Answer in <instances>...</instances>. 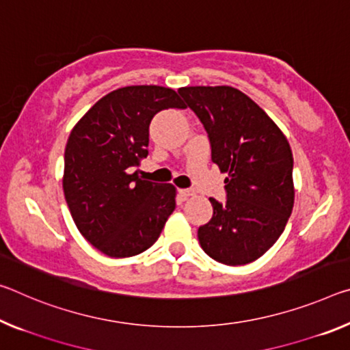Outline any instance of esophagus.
Masks as SVG:
<instances>
[{"label": "esophagus", "instance_id": "esophagus-1", "mask_svg": "<svg viewBox=\"0 0 350 350\" xmlns=\"http://www.w3.org/2000/svg\"><path fill=\"white\" fill-rule=\"evenodd\" d=\"M179 195L184 198V199H188V198L195 196V190H190V188H180Z\"/></svg>", "mask_w": 350, "mask_h": 350}]
</instances>
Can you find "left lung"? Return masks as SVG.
Here are the masks:
<instances>
[{
  "instance_id": "left-lung-1",
  "label": "left lung",
  "mask_w": 350,
  "mask_h": 350,
  "mask_svg": "<svg viewBox=\"0 0 350 350\" xmlns=\"http://www.w3.org/2000/svg\"><path fill=\"white\" fill-rule=\"evenodd\" d=\"M179 95L207 131L213 163L227 173V201L210 198L213 216L199 227V243L219 263H251L279 240L295 205L290 143L234 87H182Z\"/></svg>"
}]
</instances>
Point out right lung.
I'll return each mask as SVG.
<instances>
[{
	"label": "right lung",
	"mask_w": 350,
	"mask_h": 350,
	"mask_svg": "<svg viewBox=\"0 0 350 350\" xmlns=\"http://www.w3.org/2000/svg\"><path fill=\"white\" fill-rule=\"evenodd\" d=\"M173 88L110 92L77 121L65 148L64 195L82 237L115 258L151 247L176 208V188L142 179L149 124L163 109H185Z\"/></svg>",
	"instance_id": "right-lung-1"
}]
</instances>
